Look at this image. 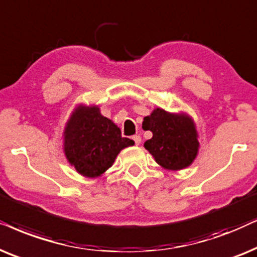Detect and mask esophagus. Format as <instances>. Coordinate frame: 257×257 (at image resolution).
Masks as SVG:
<instances>
[{
  "mask_svg": "<svg viewBox=\"0 0 257 257\" xmlns=\"http://www.w3.org/2000/svg\"><path fill=\"white\" fill-rule=\"evenodd\" d=\"M133 140H134V142H135L136 146H139L140 143H141V136H139V135L133 136Z\"/></svg>",
  "mask_w": 257,
  "mask_h": 257,
  "instance_id": "obj_1",
  "label": "esophagus"
}]
</instances>
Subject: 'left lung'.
<instances>
[{"mask_svg": "<svg viewBox=\"0 0 257 257\" xmlns=\"http://www.w3.org/2000/svg\"><path fill=\"white\" fill-rule=\"evenodd\" d=\"M142 128L153 133L145 148L163 169L179 172L191 166L197 157L198 133L194 118L187 112L155 108L143 118Z\"/></svg>", "mask_w": 257, "mask_h": 257, "instance_id": "1", "label": "left lung"}]
</instances>
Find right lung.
<instances>
[{"label":"right lung","instance_id":"right-lung-1","mask_svg":"<svg viewBox=\"0 0 257 257\" xmlns=\"http://www.w3.org/2000/svg\"><path fill=\"white\" fill-rule=\"evenodd\" d=\"M63 153L71 167L88 179L101 177L122 149L134 145L121 129L101 114L96 104L78 103L64 125Z\"/></svg>","mask_w":257,"mask_h":257}]
</instances>
